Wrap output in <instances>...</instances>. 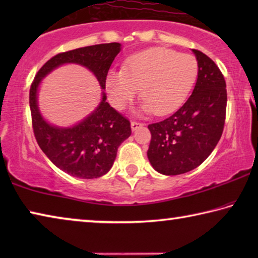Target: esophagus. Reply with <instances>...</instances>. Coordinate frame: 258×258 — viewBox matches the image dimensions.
Masks as SVG:
<instances>
[{
  "instance_id": "1",
  "label": "esophagus",
  "mask_w": 258,
  "mask_h": 258,
  "mask_svg": "<svg viewBox=\"0 0 258 258\" xmlns=\"http://www.w3.org/2000/svg\"><path fill=\"white\" fill-rule=\"evenodd\" d=\"M143 124L140 123V121H137V120H132L131 121V127H132V131H135L138 130L139 127H141Z\"/></svg>"
}]
</instances>
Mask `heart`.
<instances>
[{
	"label": "heart",
	"instance_id": "obj_1",
	"mask_svg": "<svg viewBox=\"0 0 258 258\" xmlns=\"http://www.w3.org/2000/svg\"><path fill=\"white\" fill-rule=\"evenodd\" d=\"M198 73L194 55L155 47L131 56L120 71L109 72L106 90L113 107L124 109L142 89L143 110L166 115L189 97Z\"/></svg>",
	"mask_w": 258,
	"mask_h": 258
}]
</instances>
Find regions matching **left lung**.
I'll use <instances>...</instances> for the list:
<instances>
[{
	"instance_id": "8db88e82",
	"label": "left lung",
	"mask_w": 258,
	"mask_h": 258,
	"mask_svg": "<svg viewBox=\"0 0 258 258\" xmlns=\"http://www.w3.org/2000/svg\"><path fill=\"white\" fill-rule=\"evenodd\" d=\"M192 51L199 66L194 92L172 116L148 125L151 133L148 158L164 175H178L198 167L223 133L228 101L224 76L209 56Z\"/></svg>"
}]
</instances>
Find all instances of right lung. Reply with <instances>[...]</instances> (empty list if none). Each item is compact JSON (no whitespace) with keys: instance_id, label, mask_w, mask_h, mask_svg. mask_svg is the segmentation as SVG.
I'll use <instances>...</instances> for the list:
<instances>
[{"instance_id":"obj_1","label":"right lung","mask_w":258,"mask_h":258,"mask_svg":"<svg viewBox=\"0 0 258 258\" xmlns=\"http://www.w3.org/2000/svg\"><path fill=\"white\" fill-rule=\"evenodd\" d=\"M119 51L120 44L115 42L61 52L43 64L30 85L29 107L35 139L47 158L72 176L97 178L108 173L120 143L132 133L131 123L110 107L103 93L98 108L80 124L69 128L52 126L46 123L38 110V85L52 69L73 62L93 72L104 90L109 68Z\"/></svg>"}]
</instances>
